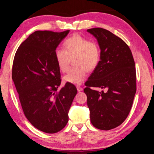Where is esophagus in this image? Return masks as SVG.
I'll use <instances>...</instances> for the list:
<instances>
[{
  "instance_id": "34e87169",
  "label": "esophagus",
  "mask_w": 154,
  "mask_h": 154,
  "mask_svg": "<svg viewBox=\"0 0 154 154\" xmlns=\"http://www.w3.org/2000/svg\"><path fill=\"white\" fill-rule=\"evenodd\" d=\"M76 88H77V90H78V92H80V91H82L83 89V88L82 87H81L80 86H77L76 87Z\"/></svg>"
}]
</instances>
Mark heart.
Masks as SVG:
<instances>
[{
  "instance_id": "obj_1",
  "label": "heart",
  "mask_w": 154,
  "mask_h": 154,
  "mask_svg": "<svg viewBox=\"0 0 154 154\" xmlns=\"http://www.w3.org/2000/svg\"><path fill=\"white\" fill-rule=\"evenodd\" d=\"M64 49H57L54 53L56 62L59 69L67 72L71 60L76 67L64 76L66 83L80 85L85 80L87 71L91 72L98 66L101 59V50L96 42L90 41L80 35L69 37L63 42Z\"/></svg>"
}]
</instances>
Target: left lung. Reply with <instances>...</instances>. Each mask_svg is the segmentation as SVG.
I'll use <instances>...</instances> for the list:
<instances>
[{"mask_svg":"<svg viewBox=\"0 0 154 154\" xmlns=\"http://www.w3.org/2000/svg\"><path fill=\"white\" fill-rule=\"evenodd\" d=\"M94 35L101 49L98 66L85 85L90 118L94 127L109 130L123 123L131 110L136 92V72L128 45L108 30L87 29ZM91 86L107 91L92 90Z\"/></svg>","mask_w":154,"mask_h":154,"instance_id":"obj_1","label":"left lung"}]
</instances>
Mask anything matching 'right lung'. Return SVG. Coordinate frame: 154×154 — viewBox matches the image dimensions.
Instances as JSON below:
<instances>
[{
	"mask_svg": "<svg viewBox=\"0 0 154 154\" xmlns=\"http://www.w3.org/2000/svg\"><path fill=\"white\" fill-rule=\"evenodd\" d=\"M69 32L36 31L20 44L13 60L12 79L24 115L35 128L48 134L66 127L77 93L68 83L58 91L62 80L54 53Z\"/></svg>",
	"mask_w": 154,
	"mask_h": 154,
	"instance_id": "right-lung-1",
	"label": "right lung"
}]
</instances>
